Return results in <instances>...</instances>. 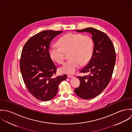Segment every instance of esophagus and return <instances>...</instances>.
Returning a JSON list of instances; mask_svg holds the SVG:
<instances>
[{
  "label": "esophagus",
  "mask_w": 132,
  "mask_h": 132,
  "mask_svg": "<svg viewBox=\"0 0 132 132\" xmlns=\"http://www.w3.org/2000/svg\"><path fill=\"white\" fill-rule=\"evenodd\" d=\"M68 78H74V77L73 76L68 75Z\"/></svg>",
  "instance_id": "esophagus-1"
}]
</instances>
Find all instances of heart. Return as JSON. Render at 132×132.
I'll return each instance as SVG.
<instances>
[{
  "label": "heart",
  "mask_w": 132,
  "mask_h": 132,
  "mask_svg": "<svg viewBox=\"0 0 132 132\" xmlns=\"http://www.w3.org/2000/svg\"><path fill=\"white\" fill-rule=\"evenodd\" d=\"M59 46H52L49 50L51 58L61 64L65 59L64 52L70 51L68 60L60 69L62 73L73 74L81 64H86L92 58L94 51V44L88 36L69 33L62 36L58 41Z\"/></svg>",
  "instance_id": "1"
}]
</instances>
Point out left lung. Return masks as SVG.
<instances>
[{
	"instance_id": "obj_1",
	"label": "left lung",
	"mask_w": 132,
	"mask_h": 132,
	"mask_svg": "<svg viewBox=\"0 0 132 132\" xmlns=\"http://www.w3.org/2000/svg\"><path fill=\"white\" fill-rule=\"evenodd\" d=\"M76 31L90 33L94 45L92 58L80 71L89 74L78 77L81 83L74 89L78 96L89 100L100 94L108 85L113 74L116 54L112 41L104 32L93 27Z\"/></svg>"
}]
</instances>
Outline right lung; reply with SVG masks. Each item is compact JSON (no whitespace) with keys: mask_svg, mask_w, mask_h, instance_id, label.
I'll return each mask as SVG.
<instances>
[{"mask_svg":"<svg viewBox=\"0 0 132 132\" xmlns=\"http://www.w3.org/2000/svg\"><path fill=\"white\" fill-rule=\"evenodd\" d=\"M63 31L44 30L30 38L23 47L20 60V70L24 83L30 93L42 101L55 96L60 83L67 75L55 78L56 67L49 55L52 40Z\"/></svg>","mask_w":132,"mask_h":132,"instance_id":"obj_1","label":"right lung"}]
</instances>
